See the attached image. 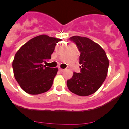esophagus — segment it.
<instances>
[{
	"instance_id": "obj_1",
	"label": "esophagus",
	"mask_w": 129,
	"mask_h": 129,
	"mask_svg": "<svg viewBox=\"0 0 129 129\" xmlns=\"http://www.w3.org/2000/svg\"><path fill=\"white\" fill-rule=\"evenodd\" d=\"M58 69H59V71L61 72H63V70H64V69H62V68H59Z\"/></svg>"
}]
</instances>
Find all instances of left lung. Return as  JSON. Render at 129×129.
Returning <instances> with one entry per match:
<instances>
[{
  "instance_id": "left-lung-1",
  "label": "left lung",
  "mask_w": 129,
  "mask_h": 129,
  "mask_svg": "<svg viewBox=\"0 0 129 129\" xmlns=\"http://www.w3.org/2000/svg\"><path fill=\"white\" fill-rule=\"evenodd\" d=\"M80 52V73H74L67 84L70 92L80 96H87L96 92L105 80L109 66L105 52L98 44L86 37L73 36Z\"/></svg>"
}]
</instances>
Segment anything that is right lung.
<instances>
[{"mask_svg": "<svg viewBox=\"0 0 129 129\" xmlns=\"http://www.w3.org/2000/svg\"><path fill=\"white\" fill-rule=\"evenodd\" d=\"M61 39L46 35L31 39L20 47L15 55L12 67L16 81L26 93L42 94L52 86L57 68H50L43 62L51 59L55 46Z\"/></svg>", "mask_w": 129, "mask_h": 129, "instance_id": "1", "label": "right lung"}]
</instances>
